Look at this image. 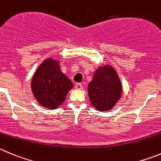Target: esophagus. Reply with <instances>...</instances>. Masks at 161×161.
Wrapping results in <instances>:
<instances>
[{
  "mask_svg": "<svg viewBox=\"0 0 161 161\" xmlns=\"http://www.w3.org/2000/svg\"><path fill=\"white\" fill-rule=\"evenodd\" d=\"M75 88L77 90H82V85L81 83H76L75 84Z\"/></svg>",
  "mask_w": 161,
  "mask_h": 161,
  "instance_id": "1",
  "label": "esophagus"
}]
</instances>
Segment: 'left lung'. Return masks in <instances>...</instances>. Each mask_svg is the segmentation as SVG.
I'll return each instance as SVG.
<instances>
[{"mask_svg":"<svg viewBox=\"0 0 161 161\" xmlns=\"http://www.w3.org/2000/svg\"><path fill=\"white\" fill-rule=\"evenodd\" d=\"M121 93L122 85L114 67L105 65L95 70L92 81L88 85V95L96 109H111L121 98Z\"/></svg>","mask_w":161,"mask_h":161,"instance_id":"left-lung-1","label":"left lung"}]
</instances>
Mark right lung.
Masks as SVG:
<instances>
[{
  "label": "right lung",
  "mask_w": 161,
  "mask_h": 161,
  "mask_svg": "<svg viewBox=\"0 0 161 161\" xmlns=\"http://www.w3.org/2000/svg\"><path fill=\"white\" fill-rule=\"evenodd\" d=\"M70 79L60 69L59 62L47 58L39 66L31 82V91L41 106L56 109L73 88Z\"/></svg>",
  "instance_id": "add662e5"
}]
</instances>
